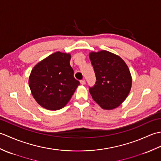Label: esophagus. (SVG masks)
Wrapping results in <instances>:
<instances>
[{"instance_id": "obj_1", "label": "esophagus", "mask_w": 161, "mask_h": 161, "mask_svg": "<svg viewBox=\"0 0 161 161\" xmlns=\"http://www.w3.org/2000/svg\"><path fill=\"white\" fill-rule=\"evenodd\" d=\"M80 83H81V85H84L85 84H86V81H85L84 80H82L80 81Z\"/></svg>"}]
</instances>
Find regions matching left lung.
<instances>
[{"label": "left lung", "instance_id": "8db88e82", "mask_svg": "<svg viewBox=\"0 0 161 161\" xmlns=\"http://www.w3.org/2000/svg\"><path fill=\"white\" fill-rule=\"evenodd\" d=\"M89 57L96 77L95 85L89 87L92 97L103 109L117 108L131 91L132 79L127 65L107 50L92 52Z\"/></svg>", "mask_w": 161, "mask_h": 161}]
</instances>
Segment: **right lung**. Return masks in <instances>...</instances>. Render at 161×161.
I'll list each match as a JSON object with an SVG mask.
<instances>
[{
	"label": "right lung",
	"mask_w": 161,
	"mask_h": 161,
	"mask_svg": "<svg viewBox=\"0 0 161 161\" xmlns=\"http://www.w3.org/2000/svg\"><path fill=\"white\" fill-rule=\"evenodd\" d=\"M70 54L56 52L33 68L29 86L34 98L42 107L55 111L66 105L79 85L70 65Z\"/></svg>",
	"instance_id": "add662e5"
}]
</instances>
